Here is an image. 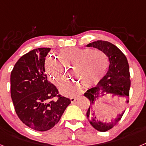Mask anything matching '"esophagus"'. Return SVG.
<instances>
[{
	"label": "esophagus",
	"instance_id": "34e87169",
	"mask_svg": "<svg viewBox=\"0 0 146 146\" xmlns=\"http://www.w3.org/2000/svg\"><path fill=\"white\" fill-rule=\"evenodd\" d=\"M76 99H76L75 97H71L70 98V100H71V102H72V103H74V102L76 101Z\"/></svg>",
	"mask_w": 146,
	"mask_h": 146
}]
</instances>
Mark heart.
I'll return each mask as SVG.
<instances>
[{"label": "heart", "instance_id": "b5f03b06", "mask_svg": "<svg viewBox=\"0 0 146 146\" xmlns=\"http://www.w3.org/2000/svg\"><path fill=\"white\" fill-rule=\"evenodd\" d=\"M48 55L45 69L50 80L55 86H60L68 77V69H73V74L78 81H70L60 88L66 96H75L80 91L81 84L90 88L99 83L106 74L110 66V58L106 52L91 48L61 50L58 55Z\"/></svg>", "mask_w": 146, "mask_h": 146}]
</instances>
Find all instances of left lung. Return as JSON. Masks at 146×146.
<instances>
[{
	"label": "left lung",
	"mask_w": 146,
	"mask_h": 146,
	"mask_svg": "<svg viewBox=\"0 0 146 146\" xmlns=\"http://www.w3.org/2000/svg\"><path fill=\"white\" fill-rule=\"evenodd\" d=\"M87 47H92L104 51L110 58V66L106 75L96 87L88 89L84 94V96L90 100V106L86 113L88 120L94 129L99 131H106L118 123L124 112L118 115L116 118L110 122H102L99 121L96 116L94 102L99 96H104L106 94H112L113 96L128 97L131 85L129 67L124 54L110 42L98 40L87 44Z\"/></svg>",
	"instance_id": "1"
}]
</instances>
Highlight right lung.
I'll return each instance as SVG.
<instances>
[{"mask_svg":"<svg viewBox=\"0 0 146 146\" xmlns=\"http://www.w3.org/2000/svg\"><path fill=\"white\" fill-rule=\"evenodd\" d=\"M50 48L35 49L17 60L11 73V97L15 112L24 124L44 131L58 123L69 98L58 94L45 74V58Z\"/></svg>","mask_w":146,"mask_h":146,"instance_id":"right-lung-1","label":"right lung"}]
</instances>
